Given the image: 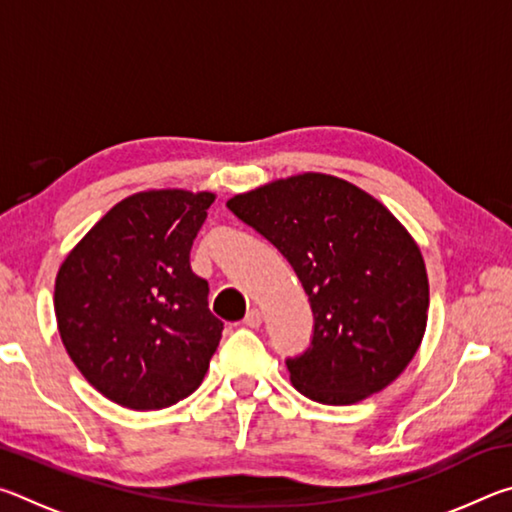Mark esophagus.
Returning <instances> with one entry per match:
<instances>
[{
  "label": "esophagus",
  "mask_w": 512,
  "mask_h": 512,
  "mask_svg": "<svg viewBox=\"0 0 512 512\" xmlns=\"http://www.w3.org/2000/svg\"><path fill=\"white\" fill-rule=\"evenodd\" d=\"M244 325L246 327H259L262 325V314H259V309H250L246 318H244Z\"/></svg>",
  "instance_id": "34e87169"
}]
</instances>
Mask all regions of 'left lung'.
Returning <instances> with one entry per match:
<instances>
[{
    "mask_svg": "<svg viewBox=\"0 0 512 512\" xmlns=\"http://www.w3.org/2000/svg\"><path fill=\"white\" fill-rule=\"evenodd\" d=\"M225 205L280 250L307 293L309 348L287 359L302 395L354 404L400 377L427 327L429 282L418 246L384 205L323 173Z\"/></svg>",
    "mask_w": 512,
    "mask_h": 512,
    "instance_id": "obj_1",
    "label": "left lung"
}]
</instances>
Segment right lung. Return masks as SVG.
I'll list each match as a JSON object with an SVG mask.
<instances>
[{
    "label": "right lung",
    "mask_w": 512,
    "mask_h": 512,
    "mask_svg": "<svg viewBox=\"0 0 512 512\" xmlns=\"http://www.w3.org/2000/svg\"><path fill=\"white\" fill-rule=\"evenodd\" d=\"M212 203L214 194L180 189L128 196L60 266V339L83 377L119 406L167 409L210 368L223 323L189 253Z\"/></svg>",
    "instance_id": "obj_1"
}]
</instances>
